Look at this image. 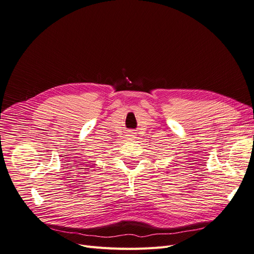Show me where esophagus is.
<instances>
[{
	"instance_id": "34e87169",
	"label": "esophagus",
	"mask_w": 254,
	"mask_h": 254,
	"mask_svg": "<svg viewBox=\"0 0 254 254\" xmlns=\"http://www.w3.org/2000/svg\"><path fill=\"white\" fill-rule=\"evenodd\" d=\"M130 138H135V132H129V135H128Z\"/></svg>"
}]
</instances>
